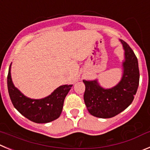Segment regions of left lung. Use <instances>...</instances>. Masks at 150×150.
<instances>
[{"instance_id": "1", "label": "left lung", "mask_w": 150, "mask_h": 150, "mask_svg": "<svg viewBox=\"0 0 150 150\" xmlns=\"http://www.w3.org/2000/svg\"><path fill=\"white\" fill-rule=\"evenodd\" d=\"M125 50L124 75L117 86L110 89L100 87L97 81L85 83L84 99L88 111L92 115L110 118L117 115L132 103L139 84V69L137 57L127 43L121 40Z\"/></svg>"}]
</instances>
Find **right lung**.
<instances>
[{
    "label": "right lung",
    "instance_id": "right-lung-1",
    "mask_svg": "<svg viewBox=\"0 0 150 150\" xmlns=\"http://www.w3.org/2000/svg\"><path fill=\"white\" fill-rule=\"evenodd\" d=\"M72 86L63 85L59 86L45 98L40 100L30 99L23 96L15 87L11 78L10 69L8 72V91L12 104L24 117L38 124L49 123L60 117L64 99Z\"/></svg>",
    "mask_w": 150,
    "mask_h": 150
}]
</instances>
